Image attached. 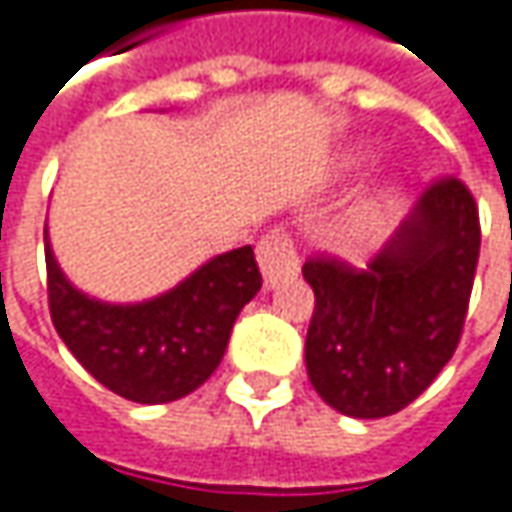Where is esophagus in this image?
<instances>
[{"label": "esophagus", "mask_w": 512, "mask_h": 512, "mask_svg": "<svg viewBox=\"0 0 512 512\" xmlns=\"http://www.w3.org/2000/svg\"><path fill=\"white\" fill-rule=\"evenodd\" d=\"M257 263H260V272H263L266 286H275L284 278L298 275L301 260H298V252H295L292 234L281 226L266 231L260 237V243H257Z\"/></svg>", "instance_id": "esophagus-1"}]
</instances>
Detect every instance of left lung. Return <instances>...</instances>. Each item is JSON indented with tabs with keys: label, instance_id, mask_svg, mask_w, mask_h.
I'll use <instances>...</instances> for the list:
<instances>
[{
	"label": "left lung",
	"instance_id": "1",
	"mask_svg": "<svg viewBox=\"0 0 512 512\" xmlns=\"http://www.w3.org/2000/svg\"><path fill=\"white\" fill-rule=\"evenodd\" d=\"M478 252L475 196L440 176L365 269L310 257L301 272L316 310L304 359L318 397L359 420L414 403L461 342Z\"/></svg>",
	"mask_w": 512,
	"mask_h": 512
}]
</instances>
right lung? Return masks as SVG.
<instances>
[{
  "label": "right lung",
  "instance_id": "obj_1",
  "mask_svg": "<svg viewBox=\"0 0 512 512\" xmlns=\"http://www.w3.org/2000/svg\"><path fill=\"white\" fill-rule=\"evenodd\" d=\"M263 284L252 246L208 260L165 295L115 307L69 284L46 246L54 330L104 388L133 403H173L217 371L231 327Z\"/></svg>",
  "mask_w": 512,
  "mask_h": 512
}]
</instances>
